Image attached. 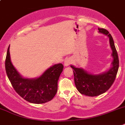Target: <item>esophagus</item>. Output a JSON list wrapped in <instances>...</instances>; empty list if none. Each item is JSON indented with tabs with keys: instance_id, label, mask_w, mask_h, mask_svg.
Masks as SVG:
<instances>
[{
	"instance_id": "34e87169",
	"label": "esophagus",
	"mask_w": 125,
	"mask_h": 125,
	"mask_svg": "<svg viewBox=\"0 0 125 125\" xmlns=\"http://www.w3.org/2000/svg\"><path fill=\"white\" fill-rule=\"evenodd\" d=\"M72 61L71 60V59H66V60L64 61V65L65 66H68L70 64L72 63Z\"/></svg>"
}]
</instances>
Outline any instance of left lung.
Instances as JSON below:
<instances>
[{"instance_id": "left-lung-1", "label": "left lung", "mask_w": 125, "mask_h": 125, "mask_svg": "<svg viewBox=\"0 0 125 125\" xmlns=\"http://www.w3.org/2000/svg\"><path fill=\"white\" fill-rule=\"evenodd\" d=\"M98 31L99 32L109 38L113 58L111 68L104 73L94 75L81 68H76L73 65L70 66L73 69L74 80L77 90L82 94L88 96H96L105 93L114 82L119 68V59L112 36L105 29L98 28Z\"/></svg>"}]
</instances>
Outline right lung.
Here are the masks:
<instances>
[{
	"mask_svg": "<svg viewBox=\"0 0 125 125\" xmlns=\"http://www.w3.org/2000/svg\"><path fill=\"white\" fill-rule=\"evenodd\" d=\"M6 72L13 88L21 97L32 104H44L53 99L57 91V82L63 65L56 64L50 67L40 77L27 79L21 76L11 61L9 46L5 61Z\"/></svg>",
	"mask_w": 125,
	"mask_h": 125,
	"instance_id": "add662e5",
	"label": "right lung"
}]
</instances>
